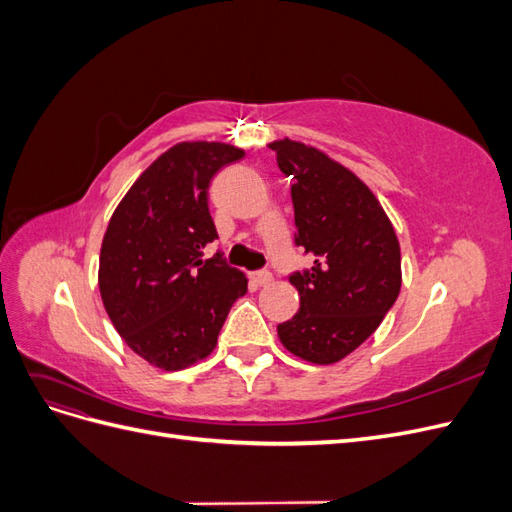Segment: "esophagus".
Wrapping results in <instances>:
<instances>
[{"instance_id": "34e87169", "label": "esophagus", "mask_w": 512, "mask_h": 512, "mask_svg": "<svg viewBox=\"0 0 512 512\" xmlns=\"http://www.w3.org/2000/svg\"><path fill=\"white\" fill-rule=\"evenodd\" d=\"M250 277H252V282H254L256 286H267V284H271V280H273V275H271L269 271H256V273H252Z\"/></svg>"}]
</instances>
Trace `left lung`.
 Segmentation results:
<instances>
[{"label":"left lung","instance_id":"obj_1","mask_svg":"<svg viewBox=\"0 0 512 512\" xmlns=\"http://www.w3.org/2000/svg\"><path fill=\"white\" fill-rule=\"evenodd\" d=\"M277 166L292 181L297 245L314 267L290 275L301 307L277 324L288 352L314 365L346 359L397 301L401 252L380 200L350 168L299 141H273Z\"/></svg>","mask_w":512,"mask_h":512}]
</instances>
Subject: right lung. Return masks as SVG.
Masks as SVG:
<instances>
[{"mask_svg": "<svg viewBox=\"0 0 512 512\" xmlns=\"http://www.w3.org/2000/svg\"><path fill=\"white\" fill-rule=\"evenodd\" d=\"M245 151L185 141L138 177L111 215L100 247L98 286L113 327L141 359L179 371L207 359L232 303L247 292L243 271L203 260L218 239L207 190Z\"/></svg>", "mask_w": 512, "mask_h": 512, "instance_id": "add662e5", "label": "right lung"}]
</instances>
